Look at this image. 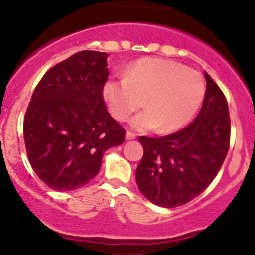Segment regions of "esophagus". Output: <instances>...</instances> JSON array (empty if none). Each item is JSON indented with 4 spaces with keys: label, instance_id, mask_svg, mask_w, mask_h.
Returning a JSON list of instances; mask_svg holds the SVG:
<instances>
[{
    "label": "esophagus",
    "instance_id": "1",
    "mask_svg": "<svg viewBox=\"0 0 255 255\" xmlns=\"http://www.w3.org/2000/svg\"><path fill=\"white\" fill-rule=\"evenodd\" d=\"M135 137H136V134H134V132H131V131L126 132V139L128 140H134Z\"/></svg>",
    "mask_w": 255,
    "mask_h": 255
}]
</instances>
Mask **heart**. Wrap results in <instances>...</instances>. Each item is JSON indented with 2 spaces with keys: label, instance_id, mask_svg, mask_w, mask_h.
Masks as SVG:
<instances>
[{
  "label": "heart",
  "instance_id": "obj_1",
  "mask_svg": "<svg viewBox=\"0 0 255 255\" xmlns=\"http://www.w3.org/2000/svg\"><path fill=\"white\" fill-rule=\"evenodd\" d=\"M104 99L116 120L135 116L131 126L139 131L180 130L193 119L205 96L202 75L176 61L156 57L137 60L125 71V79L108 80Z\"/></svg>",
  "mask_w": 255,
  "mask_h": 255
}]
</instances>
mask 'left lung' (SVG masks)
<instances>
[{
	"label": "left lung",
	"mask_w": 255,
	"mask_h": 255,
	"mask_svg": "<svg viewBox=\"0 0 255 255\" xmlns=\"http://www.w3.org/2000/svg\"><path fill=\"white\" fill-rule=\"evenodd\" d=\"M207 91L198 116L184 129L161 137L140 136L144 155L136 169L140 191L159 207L186 204L210 185L230 145L225 95L205 72Z\"/></svg>",
	"instance_id": "left-lung-1"
}]
</instances>
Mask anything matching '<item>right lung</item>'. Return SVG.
I'll use <instances>...</instances> for the list:
<instances>
[{
    "mask_svg": "<svg viewBox=\"0 0 255 255\" xmlns=\"http://www.w3.org/2000/svg\"><path fill=\"white\" fill-rule=\"evenodd\" d=\"M108 56L80 51L51 67L33 91L23 118L26 152L53 190H75L93 180L104 152L125 141V129L104 101Z\"/></svg>",
    "mask_w": 255,
    "mask_h": 255,
    "instance_id": "add662e5",
    "label": "right lung"
}]
</instances>
